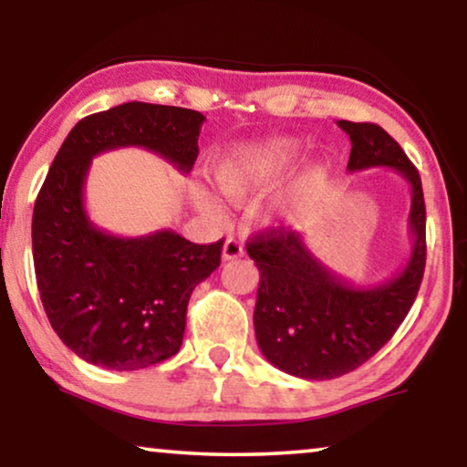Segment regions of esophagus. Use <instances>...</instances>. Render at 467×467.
<instances>
[{
    "label": "esophagus",
    "instance_id": "obj_1",
    "mask_svg": "<svg viewBox=\"0 0 467 467\" xmlns=\"http://www.w3.org/2000/svg\"><path fill=\"white\" fill-rule=\"evenodd\" d=\"M242 254H244V246H242L235 238H227L225 244H223V261L240 259Z\"/></svg>",
    "mask_w": 467,
    "mask_h": 467
}]
</instances>
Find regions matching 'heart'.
Wrapping results in <instances>:
<instances>
[{
  "label": "heart",
  "instance_id": "1",
  "mask_svg": "<svg viewBox=\"0 0 467 467\" xmlns=\"http://www.w3.org/2000/svg\"><path fill=\"white\" fill-rule=\"evenodd\" d=\"M299 152V144L291 138H274L267 142L259 144H240L229 149L227 152L214 161V181L223 191L227 200L235 203L248 202L253 197L265 193L272 189L286 171H289L291 163L296 161ZM323 170L315 168L304 176V181L297 184L296 191L291 193L293 202H304L315 193L321 181ZM202 208L213 216H221V203L214 200L213 195L203 193L200 195ZM280 213V206H272L265 210L264 219L274 221Z\"/></svg>",
  "mask_w": 467,
  "mask_h": 467
}]
</instances>
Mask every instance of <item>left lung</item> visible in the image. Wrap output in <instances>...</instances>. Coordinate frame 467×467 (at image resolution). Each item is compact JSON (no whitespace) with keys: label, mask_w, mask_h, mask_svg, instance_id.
Returning a JSON list of instances; mask_svg holds the SVG:
<instances>
[{"label":"left lung","mask_w":467,"mask_h":467,"mask_svg":"<svg viewBox=\"0 0 467 467\" xmlns=\"http://www.w3.org/2000/svg\"><path fill=\"white\" fill-rule=\"evenodd\" d=\"M348 133V171L393 168L410 184L408 264L387 283L355 286L336 276L304 244L302 234L267 229L246 244L259 270L254 336L272 366L306 380L353 372L391 340L417 299L425 272V202L420 176L401 146L374 123L337 120Z\"/></svg>","instance_id":"obj_1"}]
</instances>
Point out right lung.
Segmentation results:
<instances>
[{"label": "right lung", "instance_id": "1", "mask_svg": "<svg viewBox=\"0 0 467 467\" xmlns=\"http://www.w3.org/2000/svg\"><path fill=\"white\" fill-rule=\"evenodd\" d=\"M202 112L127 101L76 123L37 193L31 246L40 299L69 350L93 366L131 372L181 350L191 293L221 265L223 240L193 244L171 229L119 238L85 210V181L99 152L142 146L193 168Z\"/></svg>", "mask_w": 467, "mask_h": 467}]
</instances>
